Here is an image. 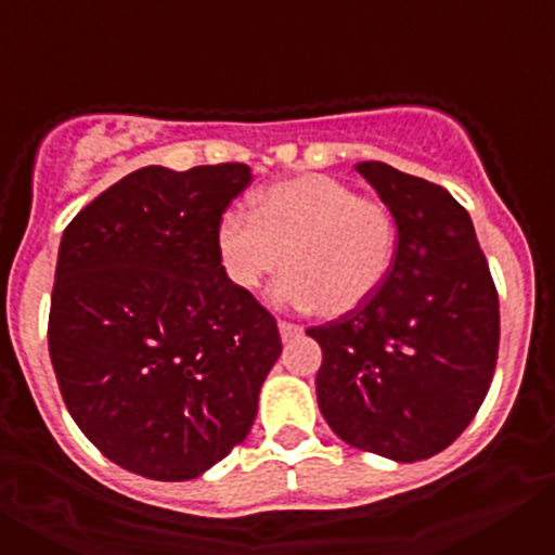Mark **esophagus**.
Instances as JSON below:
<instances>
[{"mask_svg": "<svg viewBox=\"0 0 555 555\" xmlns=\"http://www.w3.org/2000/svg\"><path fill=\"white\" fill-rule=\"evenodd\" d=\"M278 331H281L283 341H292V338L302 336V327H300V325H294V322H286V320L278 322Z\"/></svg>", "mask_w": 555, "mask_h": 555, "instance_id": "esophagus-1", "label": "esophagus"}]
</instances>
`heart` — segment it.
<instances>
[{"instance_id": "obj_1", "label": "heart", "mask_w": 555, "mask_h": 555, "mask_svg": "<svg viewBox=\"0 0 555 555\" xmlns=\"http://www.w3.org/2000/svg\"><path fill=\"white\" fill-rule=\"evenodd\" d=\"M222 267L238 288L261 286L288 269L272 300L345 317L364 306L395 263L397 222L386 203L356 197L327 175H300L269 185L253 214L219 219Z\"/></svg>"}]
</instances>
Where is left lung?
I'll return each instance as SVG.
<instances>
[{
	"label": "left lung",
	"mask_w": 555,
	"mask_h": 555,
	"mask_svg": "<svg viewBox=\"0 0 555 555\" xmlns=\"http://www.w3.org/2000/svg\"><path fill=\"white\" fill-rule=\"evenodd\" d=\"M356 169L395 214L397 253L364 306L308 327L322 347L317 400L338 439L409 464L478 414L498 364V288L450 191L380 160Z\"/></svg>",
	"instance_id": "8db88e82"
}]
</instances>
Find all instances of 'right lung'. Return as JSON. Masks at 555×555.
Masks as SVG:
<instances>
[{
    "label": "right lung",
    "mask_w": 555,
    "mask_h": 555,
    "mask_svg": "<svg viewBox=\"0 0 555 555\" xmlns=\"http://www.w3.org/2000/svg\"><path fill=\"white\" fill-rule=\"evenodd\" d=\"M244 164L144 166L63 230L49 358L77 428L113 464L191 480L247 439L281 358L272 313L228 278L217 230Z\"/></svg>",
    "instance_id": "right-lung-1"
}]
</instances>
